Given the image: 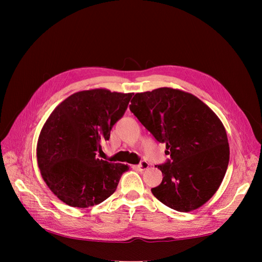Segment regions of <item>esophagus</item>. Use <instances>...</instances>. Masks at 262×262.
<instances>
[{"label": "esophagus", "instance_id": "esophagus-1", "mask_svg": "<svg viewBox=\"0 0 262 262\" xmlns=\"http://www.w3.org/2000/svg\"><path fill=\"white\" fill-rule=\"evenodd\" d=\"M148 167H149V164L146 161H141V163L138 165V169L141 171L146 170Z\"/></svg>", "mask_w": 262, "mask_h": 262}]
</instances>
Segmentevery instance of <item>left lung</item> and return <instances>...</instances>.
Segmentation results:
<instances>
[{
    "label": "left lung",
    "mask_w": 262,
    "mask_h": 262,
    "mask_svg": "<svg viewBox=\"0 0 262 262\" xmlns=\"http://www.w3.org/2000/svg\"><path fill=\"white\" fill-rule=\"evenodd\" d=\"M130 110L170 155L155 166L164 176L152 188L156 199L179 212L209 201L229 161L227 134L213 110L194 95L170 87L136 94Z\"/></svg>",
    "instance_id": "left-lung-1"
}]
</instances>
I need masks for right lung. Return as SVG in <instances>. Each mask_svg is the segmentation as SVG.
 Wrapping results in <instances>:
<instances>
[{
    "label": "right lung",
    "mask_w": 262,
    "mask_h": 262,
    "mask_svg": "<svg viewBox=\"0 0 262 262\" xmlns=\"http://www.w3.org/2000/svg\"><path fill=\"white\" fill-rule=\"evenodd\" d=\"M132 95L105 89L77 92L47 119L39 134L37 161L47 186L61 201L84 209L116 191L129 166L99 160L96 152L109 140Z\"/></svg>",
    "instance_id": "obj_1"
}]
</instances>
